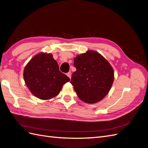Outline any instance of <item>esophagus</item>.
<instances>
[{
	"mask_svg": "<svg viewBox=\"0 0 148 148\" xmlns=\"http://www.w3.org/2000/svg\"><path fill=\"white\" fill-rule=\"evenodd\" d=\"M66 76H67L71 79V72H69L68 73L66 74Z\"/></svg>",
	"mask_w": 148,
	"mask_h": 148,
	"instance_id": "obj_1",
	"label": "esophagus"
}]
</instances>
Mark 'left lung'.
<instances>
[{
	"label": "left lung",
	"mask_w": 148,
	"mask_h": 148,
	"mask_svg": "<svg viewBox=\"0 0 148 148\" xmlns=\"http://www.w3.org/2000/svg\"><path fill=\"white\" fill-rule=\"evenodd\" d=\"M76 71L71 83L79 99L89 104L102 100L111 89L114 80L112 65L98 52L88 50L74 59Z\"/></svg>",
	"instance_id": "left-lung-1"
}]
</instances>
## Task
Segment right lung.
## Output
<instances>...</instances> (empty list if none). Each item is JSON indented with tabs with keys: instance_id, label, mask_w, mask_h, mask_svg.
<instances>
[{
	"instance_id": "1",
	"label": "right lung",
	"mask_w": 148,
	"mask_h": 148,
	"mask_svg": "<svg viewBox=\"0 0 148 148\" xmlns=\"http://www.w3.org/2000/svg\"><path fill=\"white\" fill-rule=\"evenodd\" d=\"M25 85L34 96L48 100L60 94L63 85L70 81L59 70V66L51 53H40L33 56L24 70Z\"/></svg>"
}]
</instances>
